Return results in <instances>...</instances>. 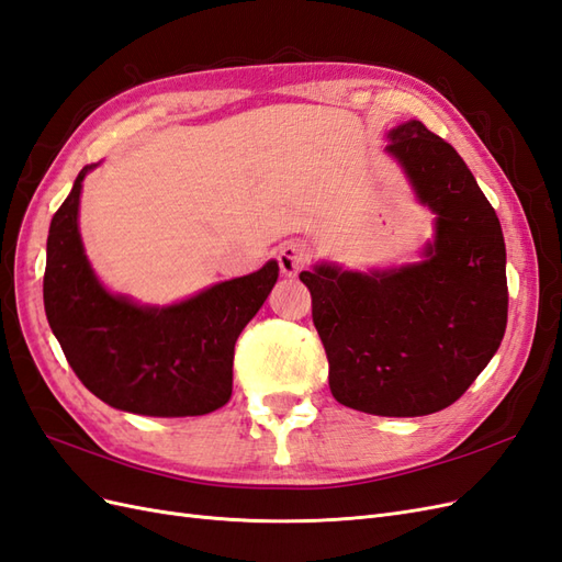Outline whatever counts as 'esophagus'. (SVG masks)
Returning a JSON list of instances; mask_svg holds the SVG:
<instances>
[{
	"label": "esophagus",
	"instance_id": "obj_1",
	"mask_svg": "<svg viewBox=\"0 0 562 562\" xmlns=\"http://www.w3.org/2000/svg\"><path fill=\"white\" fill-rule=\"evenodd\" d=\"M308 259H311L308 247L303 243H296V239H292V243H284L278 249V263H280L282 276H286V278L299 276V272L308 266Z\"/></svg>",
	"mask_w": 562,
	"mask_h": 562
}]
</instances>
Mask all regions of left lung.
Masks as SVG:
<instances>
[{"label":"left lung","instance_id":"obj_1","mask_svg":"<svg viewBox=\"0 0 562 562\" xmlns=\"http://www.w3.org/2000/svg\"><path fill=\"white\" fill-rule=\"evenodd\" d=\"M386 150L438 214L428 259L391 272L303 270L313 325L341 405L424 416L469 391L506 331V247L494 206L459 153L422 122L400 124Z\"/></svg>","mask_w":562,"mask_h":562}]
</instances>
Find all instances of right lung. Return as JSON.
Segmentation results:
<instances>
[{
  "label": "right lung",
  "instance_id": "add662e5",
  "mask_svg": "<svg viewBox=\"0 0 562 562\" xmlns=\"http://www.w3.org/2000/svg\"><path fill=\"white\" fill-rule=\"evenodd\" d=\"M58 206L46 239L44 311L77 379L110 407L146 416H200L233 393L239 331L278 282V263L214 284L169 308L110 296L93 278L77 231L79 190Z\"/></svg>",
  "mask_w": 562,
  "mask_h": 562
}]
</instances>
